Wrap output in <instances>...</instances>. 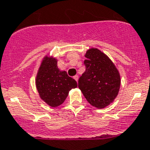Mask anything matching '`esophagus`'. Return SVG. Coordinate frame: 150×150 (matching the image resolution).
Returning a JSON list of instances; mask_svg holds the SVG:
<instances>
[{
	"mask_svg": "<svg viewBox=\"0 0 150 150\" xmlns=\"http://www.w3.org/2000/svg\"><path fill=\"white\" fill-rule=\"evenodd\" d=\"M74 79H75V80H76V82H77V81H78V79H79V76H78L77 75H75V76H74Z\"/></svg>",
	"mask_w": 150,
	"mask_h": 150,
	"instance_id": "1",
	"label": "esophagus"
}]
</instances>
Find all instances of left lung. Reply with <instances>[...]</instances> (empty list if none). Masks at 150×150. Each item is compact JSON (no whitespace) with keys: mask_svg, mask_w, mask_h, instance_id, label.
Listing matches in <instances>:
<instances>
[{"mask_svg":"<svg viewBox=\"0 0 150 150\" xmlns=\"http://www.w3.org/2000/svg\"><path fill=\"white\" fill-rule=\"evenodd\" d=\"M86 71L78 81V86L88 102L103 108L114 101L120 86V76L112 60L97 48H91L85 56Z\"/></svg>","mask_w":150,"mask_h":150,"instance_id":"1","label":"left lung"}]
</instances>
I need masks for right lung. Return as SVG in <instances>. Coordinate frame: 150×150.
<instances>
[{
    "label": "right lung",
    "instance_id": "right-lung-1",
    "mask_svg": "<svg viewBox=\"0 0 150 150\" xmlns=\"http://www.w3.org/2000/svg\"><path fill=\"white\" fill-rule=\"evenodd\" d=\"M37 90L41 99L51 107L62 104L70 91L77 87L76 80L66 71L57 67V60L46 56L42 60L35 79Z\"/></svg>",
    "mask_w": 150,
    "mask_h": 150
}]
</instances>
